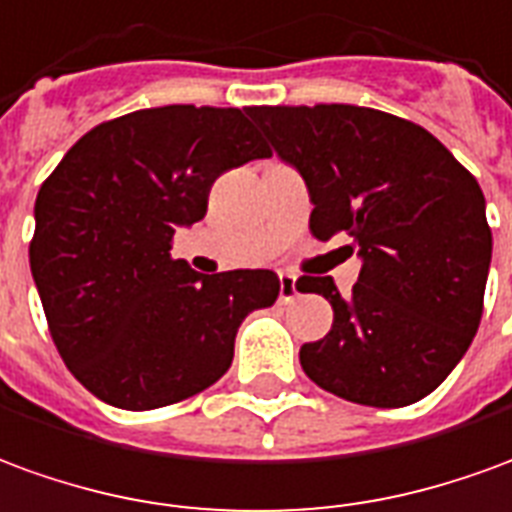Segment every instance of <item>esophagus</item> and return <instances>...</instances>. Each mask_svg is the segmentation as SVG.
<instances>
[{
  "label": "esophagus",
  "mask_w": 512,
  "mask_h": 512,
  "mask_svg": "<svg viewBox=\"0 0 512 512\" xmlns=\"http://www.w3.org/2000/svg\"><path fill=\"white\" fill-rule=\"evenodd\" d=\"M281 292H278V297H281V303H292L297 297V278L295 275L289 273H281Z\"/></svg>",
  "instance_id": "esophagus-1"
}]
</instances>
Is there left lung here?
<instances>
[{"label":"left lung","instance_id":"obj_1","mask_svg":"<svg viewBox=\"0 0 512 512\" xmlns=\"http://www.w3.org/2000/svg\"><path fill=\"white\" fill-rule=\"evenodd\" d=\"M278 157L306 181L322 242L361 256L347 297L333 278L300 292L333 306L325 339L300 347L320 389L372 408L436 391L480 328L491 228L477 179L419 123L355 104L248 107Z\"/></svg>","mask_w":512,"mask_h":512}]
</instances>
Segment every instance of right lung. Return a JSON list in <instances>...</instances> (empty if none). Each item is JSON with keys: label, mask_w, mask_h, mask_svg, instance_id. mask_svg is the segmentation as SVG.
<instances>
[{"label": "right lung", "mask_w": 512, "mask_h": 512, "mask_svg": "<svg viewBox=\"0 0 512 512\" xmlns=\"http://www.w3.org/2000/svg\"><path fill=\"white\" fill-rule=\"evenodd\" d=\"M237 107L137 110L79 137L35 198L30 267L49 333L90 394L123 411L223 378L242 320L273 306V270L201 275L173 259L220 173L270 157Z\"/></svg>", "instance_id": "1"}]
</instances>
